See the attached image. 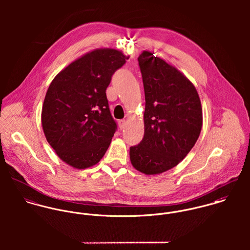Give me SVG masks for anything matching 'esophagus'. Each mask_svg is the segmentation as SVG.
Masks as SVG:
<instances>
[{
	"label": "esophagus",
	"mask_w": 250,
	"mask_h": 250,
	"mask_svg": "<svg viewBox=\"0 0 250 250\" xmlns=\"http://www.w3.org/2000/svg\"><path fill=\"white\" fill-rule=\"evenodd\" d=\"M118 126H119V128L122 130V129H124L125 128V126H126V120L125 119H121V120H119L118 121Z\"/></svg>",
	"instance_id": "34e87169"
}]
</instances>
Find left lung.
<instances>
[{
	"label": "left lung",
	"mask_w": 250,
	"mask_h": 250,
	"mask_svg": "<svg viewBox=\"0 0 250 250\" xmlns=\"http://www.w3.org/2000/svg\"><path fill=\"white\" fill-rule=\"evenodd\" d=\"M145 94L144 136L130 148L133 167L146 175L161 174L188 154L199 138L202 107L193 83L150 51L140 55Z\"/></svg>",
	"instance_id": "1"
}]
</instances>
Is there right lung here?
Masks as SVG:
<instances>
[{"label":"right lung","mask_w":250,"mask_h":250,"mask_svg":"<svg viewBox=\"0 0 250 250\" xmlns=\"http://www.w3.org/2000/svg\"><path fill=\"white\" fill-rule=\"evenodd\" d=\"M128 58L115 49H95L72 62L50 83L41 111L43 132L59 158L72 167H90L105 155L116 130L106 89Z\"/></svg>","instance_id":"right-lung-1"}]
</instances>
